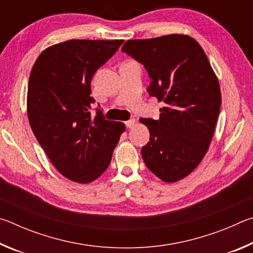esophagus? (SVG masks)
Wrapping results in <instances>:
<instances>
[{"mask_svg": "<svg viewBox=\"0 0 253 253\" xmlns=\"http://www.w3.org/2000/svg\"><path fill=\"white\" fill-rule=\"evenodd\" d=\"M125 125H126L127 128H132V127L136 125V121H135L134 118H131V119H129V121L125 122Z\"/></svg>", "mask_w": 253, "mask_h": 253, "instance_id": "obj_1", "label": "esophagus"}]
</instances>
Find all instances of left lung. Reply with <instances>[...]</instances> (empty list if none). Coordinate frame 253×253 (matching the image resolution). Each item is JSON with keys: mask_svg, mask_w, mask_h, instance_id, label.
<instances>
[{"mask_svg": "<svg viewBox=\"0 0 253 253\" xmlns=\"http://www.w3.org/2000/svg\"><path fill=\"white\" fill-rule=\"evenodd\" d=\"M122 51L147 70L149 96L165 102L158 121L139 119L149 130L142 148L145 164L162 181H179L208 152L221 107L219 81L203 49L188 36L128 40Z\"/></svg>", "mask_w": 253, "mask_h": 253, "instance_id": "8db88e82", "label": "left lung"}]
</instances>
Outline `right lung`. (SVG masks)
<instances>
[{
	"label": "right lung",
	"mask_w": 253,
	"mask_h": 253,
	"mask_svg": "<svg viewBox=\"0 0 253 253\" xmlns=\"http://www.w3.org/2000/svg\"><path fill=\"white\" fill-rule=\"evenodd\" d=\"M123 40H69L45 49L31 70L28 117L38 142L63 176L90 183L105 172L125 125L106 121L90 96L95 72ZM98 107H100L98 105Z\"/></svg>",
	"instance_id": "add662e5"
}]
</instances>
